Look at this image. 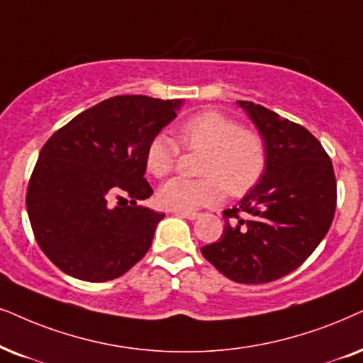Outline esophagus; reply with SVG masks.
Instances as JSON below:
<instances>
[{
  "label": "esophagus",
  "mask_w": 363,
  "mask_h": 363,
  "mask_svg": "<svg viewBox=\"0 0 363 363\" xmlns=\"http://www.w3.org/2000/svg\"><path fill=\"white\" fill-rule=\"evenodd\" d=\"M173 213L186 220H196L200 216V213H195V211H173Z\"/></svg>",
  "instance_id": "obj_1"
}]
</instances>
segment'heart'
I'll list each match as a JSON object with an SVG mask.
<instances>
[{"mask_svg": "<svg viewBox=\"0 0 363 363\" xmlns=\"http://www.w3.org/2000/svg\"><path fill=\"white\" fill-rule=\"evenodd\" d=\"M178 141L188 150L205 152L200 180L172 178L160 188L163 206L175 211H195L211 206L222 199L247 193L265 170L267 150L257 131L243 130L237 120L220 111H205L186 120L178 128ZM178 147L164 135L150 141L145 162L157 178L167 177L175 168Z\"/></svg>", "mask_w": 363, "mask_h": 363, "instance_id": "obj_1", "label": "heart"}]
</instances>
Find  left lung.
Returning a JSON list of instances; mask_svg holds the SVG:
<instances>
[{
    "instance_id": "8db88e82",
    "label": "left lung",
    "mask_w": 363,
    "mask_h": 363,
    "mask_svg": "<svg viewBox=\"0 0 363 363\" xmlns=\"http://www.w3.org/2000/svg\"><path fill=\"white\" fill-rule=\"evenodd\" d=\"M237 105L263 138L265 170L237 206L223 211L222 238L201 247V255L237 284H268L296 270L327 235L337 205L335 173L303 126L252 101Z\"/></svg>"
}]
</instances>
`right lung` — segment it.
Masks as SVG:
<instances>
[{
    "label": "right lung",
    "mask_w": 363,
    "mask_h": 363,
    "mask_svg": "<svg viewBox=\"0 0 363 363\" xmlns=\"http://www.w3.org/2000/svg\"><path fill=\"white\" fill-rule=\"evenodd\" d=\"M182 100L125 95L88 108L46 141L26 191L36 242L84 281L118 279L152 247L158 213L136 201L153 190L145 155Z\"/></svg>",
    "instance_id": "add662e5"
}]
</instances>
